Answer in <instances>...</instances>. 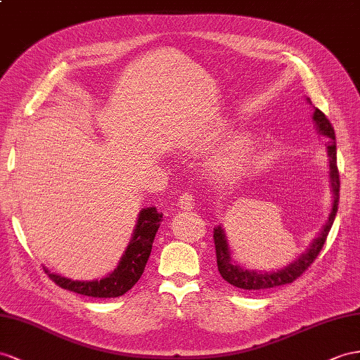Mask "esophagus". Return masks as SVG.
Listing matches in <instances>:
<instances>
[{
    "instance_id": "obj_1",
    "label": "esophagus",
    "mask_w": 360,
    "mask_h": 360,
    "mask_svg": "<svg viewBox=\"0 0 360 360\" xmlns=\"http://www.w3.org/2000/svg\"><path fill=\"white\" fill-rule=\"evenodd\" d=\"M178 200H179L178 205L182 211H190V210L195 208V198L188 195V193H184L182 196H179Z\"/></svg>"
}]
</instances>
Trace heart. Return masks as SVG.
Segmentation results:
<instances>
[{
  "instance_id": "obj_1",
  "label": "heart",
  "mask_w": 360,
  "mask_h": 360,
  "mask_svg": "<svg viewBox=\"0 0 360 360\" xmlns=\"http://www.w3.org/2000/svg\"><path fill=\"white\" fill-rule=\"evenodd\" d=\"M225 129H216L208 134L196 135L187 140L186 147L191 152H205L225 138ZM255 143L251 135L238 134L217 152L210 162V172L219 182H231L243 174L254 155Z\"/></svg>"
}]
</instances>
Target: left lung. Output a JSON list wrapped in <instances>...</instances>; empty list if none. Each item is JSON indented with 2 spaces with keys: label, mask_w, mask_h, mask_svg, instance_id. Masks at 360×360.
I'll use <instances>...</instances> for the list:
<instances>
[{
  "label": "left lung",
  "mask_w": 360,
  "mask_h": 360,
  "mask_svg": "<svg viewBox=\"0 0 360 360\" xmlns=\"http://www.w3.org/2000/svg\"><path fill=\"white\" fill-rule=\"evenodd\" d=\"M307 103L311 105L310 98H307ZM313 123L319 135L328 138L327 141V155H328V178H330V188L333 193V202H331V210L328 219L326 224L322 225L321 231L318 236L313 238L309 248L304 251L300 257H297L293 262L289 264L283 266L280 269L275 271H257V269H246L243 266L237 264L233 257L231 250H229V243L226 238V233L222 225H217L214 228V245H216V257H217V269L222 275V278L236 285L238 289L243 290H263V289H271L276 288V285L289 284L295 281L298 276L306 271L309 266L316 259L322 246L326 243V238L328 236V231L331 229V225L335 222V217L338 213V205H339V172H338V164H336V136H335V129L331 127V123L328 118L321 112L318 108H313Z\"/></svg>",
  "instance_id": "obj_1"
}]
</instances>
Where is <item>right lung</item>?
<instances>
[{"label":"right lung","mask_w":360,"mask_h":360,"mask_svg":"<svg viewBox=\"0 0 360 360\" xmlns=\"http://www.w3.org/2000/svg\"><path fill=\"white\" fill-rule=\"evenodd\" d=\"M161 222L162 213H158L156 207L143 208L138 213L131 242L127 243V248L124 250L122 259H120L117 268L112 272L105 275L103 278L80 281L53 274L47 268H44V271L62 289L92 298L122 297L127 290H131L136 281L141 278L146 263L149 260V255L152 252V245L156 231H158Z\"/></svg>","instance_id":"add662e5"}]
</instances>
